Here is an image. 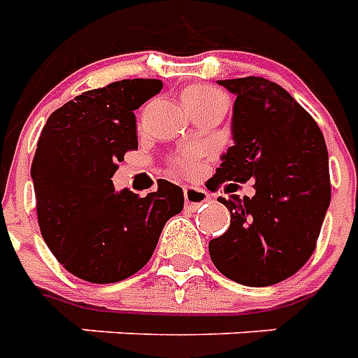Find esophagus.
Instances as JSON below:
<instances>
[{
	"instance_id": "1",
	"label": "esophagus",
	"mask_w": 358,
	"mask_h": 358,
	"mask_svg": "<svg viewBox=\"0 0 358 358\" xmlns=\"http://www.w3.org/2000/svg\"><path fill=\"white\" fill-rule=\"evenodd\" d=\"M184 201L189 207H201L203 203L210 201V194H207L201 187L186 186L184 187Z\"/></svg>"
}]
</instances>
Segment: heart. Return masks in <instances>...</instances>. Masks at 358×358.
I'll list each match as a JSON object with an SVG mask.
<instances>
[{"instance_id": "obj_1", "label": "heart", "mask_w": 358, "mask_h": 358, "mask_svg": "<svg viewBox=\"0 0 358 358\" xmlns=\"http://www.w3.org/2000/svg\"><path fill=\"white\" fill-rule=\"evenodd\" d=\"M182 101L192 115L203 109H210V107H224V109L228 107V99L222 92L210 86H203V84L187 86L182 92ZM197 159H199V153L195 149H187L172 159V166L182 174H194L197 169Z\"/></svg>"}]
</instances>
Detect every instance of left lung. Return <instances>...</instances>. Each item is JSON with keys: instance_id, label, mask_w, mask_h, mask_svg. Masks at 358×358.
Here are the masks:
<instances>
[{"instance_id": "8db88e82", "label": "left lung", "mask_w": 358, "mask_h": 358, "mask_svg": "<svg viewBox=\"0 0 358 358\" xmlns=\"http://www.w3.org/2000/svg\"><path fill=\"white\" fill-rule=\"evenodd\" d=\"M218 84L236 95L234 145L210 189L238 192L251 180L255 195L218 197L230 228L209 241V253L226 278L264 287L293 276L315 253L331 197L328 149L315 118L276 82L245 76Z\"/></svg>"}]
</instances>
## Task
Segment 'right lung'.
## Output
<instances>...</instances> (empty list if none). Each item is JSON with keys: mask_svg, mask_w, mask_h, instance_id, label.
I'll return each mask as SVG.
<instances>
[{"mask_svg": "<svg viewBox=\"0 0 358 358\" xmlns=\"http://www.w3.org/2000/svg\"><path fill=\"white\" fill-rule=\"evenodd\" d=\"M163 90L155 78L113 82L76 95L43 126L32 180L43 241L71 274L115 284L143 268L184 192L166 180L148 197L113 187L126 151L138 149L136 115Z\"/></svg>", "mask_w": 358, "mask_h": 358, "instance_id": "1", "label": "right lung"}]
</instances>
